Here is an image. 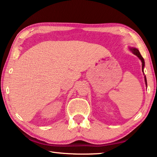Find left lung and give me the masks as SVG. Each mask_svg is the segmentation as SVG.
I'll use <instances>...</instances> for the list:
<instances>
[{
    "instance_id": "8db88e82",
    "label": "left lung",
    "mask_w": 157,
    "mask_h": 157,
    "mask_svg": "<svg viewBox=\"0 0 157 157\" xmlns=\"http://www.w3.org/2000/svg\"><path fill=\"white\" fill-rule=\"evenodd\" d=\"M130 50L132 51V53H134V55L137 56H138V57L139 58V59H140L141 62H142V69H144V60L143 57L141 56V55L140 54V53H139V51L138 49L134 48H130ZM143 71H144V70H143ZM145 82H146V84H147V78H146V76H145Z\"/></svg>"
}]
</instances>
